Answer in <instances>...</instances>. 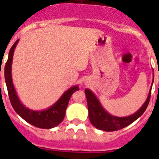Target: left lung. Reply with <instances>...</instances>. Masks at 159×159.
I'll return each instance as SVG.
<instances>
[{
    "instance_id": "obj_1",
    "label": "left lung",
    "mask_w": 159,
    "mask_h": 159,
    "mask_svg": "<svg viewBox=\"0 0 159 159\" xmlns=\"http://www.w3.org/2000/svg\"><path fill=\"white\" fill-rule=\"evenodd\" d=\"M151 90L152 87L144 104L141 106V108L138 111L127 117H117V116H111L107 111H105L100 103L99 100L97 99L92 91H90L89 89H85V94L87 97V107L89 112V120L91 123L98 129H102L107 132L119 130L120 129L128 126L129 125L133 123L134 121H135L139 117H140L145 111L150 100Z\"/></svg>"
}]
</instances>
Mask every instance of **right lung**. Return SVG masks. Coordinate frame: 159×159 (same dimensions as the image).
Listing matches in <instances>:
<instances>
[{
  "mask_svg": "<svg viewBox=\"0 0 159 159\" xmlns=\"http://www.w3.org/2000/svg\"><path fill=\"white\" fill-rule=\"evenodd\" d=\"M18 41L19 39L16 40V43L11 47V50L9 52L8 60L5 66V80H6L11 106L21 118H23L25 120L32 125L41 129L53 128L55 126L58 125L62 121L65 116L66 109L69 102L70 97L73 92L79 90V87L78 86H74L69 88L62 94V97H60L59 100L55 104L44 111H35L26 108L18 98L11 77V64L13 59L14 51Z\"/></svg>",
  "mask_w": 159,
  "mask_h": 159,
  "instance_id": "obj_1",
  "label": "right lung"
}]
</instances>
